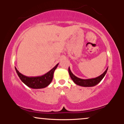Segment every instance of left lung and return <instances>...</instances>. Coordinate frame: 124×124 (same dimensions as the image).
<instances>
[{
    "label": "left lung",
    "instance_id": "8db88e82",
    "mask_svg": "<svg viewBox=\"0 0 124 124\" xmlns=\"http://www.w3.org/2000/svg\"><path fill=\"white\" fill-rule=\"evenodd\" d=\"M108 68H107V69L105 70V72H104L103 74L100 75V76L97 77V78H93V79H82L80 78H78L75 75H74L72 72H71L70 68L69 67V69H68V71H69V75H70L71 79H72V80L73 81L74 83L76 84L77 85H79V86H83V87H93L96 86L97 85L98 83H99L101 81L102 79H103L104 77L105 76L107 72Z\"/></svg>",
    "mask_w": 124,
    "mask_h": 124
}]
</instances>
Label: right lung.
Segmentation results:
<instances>
[{
    "label": "right lung",
    "mask_w": 124,
    "mask_h": 124,
    "mask_svg": "<svg viewBox=\"0 0 124 124\" xmlns=\"http://www.w3.org/2000/svg\"><path fill=\"white\" fill-rule=\"evenodd\" d=\"M58 64L59 63H58L56 66L54 67L51 70H49L46 73H45V75L40 76L28 77L20 73L19 71L17 69L16 67L15 69L20 80L26 86L30 88H32V89H43V88L47 87L51 83L52 79H53L54 71L57 68Z\"/></svg>",
    "instance_id": "obj_1"
}]
</instances>
